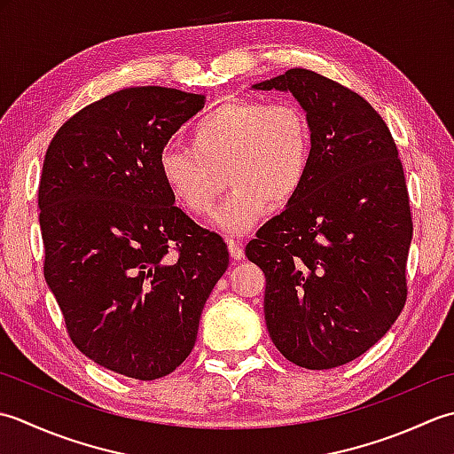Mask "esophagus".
<instances>
[{
    "label": "esophagus",
    "mask_w": 454,
    "mask_h": 454,
    "mask_svg": "<svg viewBox=\"0 0 454 454\" xmlns=\"http://www.w3.org/2000/svg\"><path fill=\"white\" fill-rule=\"evenodd\" d=\"M227 245H229V253H231V256L235 258V261L245 258V248H243V243H240V240L227 239Z\"/></svg>",
    "instance_id": "esophagus-1"
}]
</instances>
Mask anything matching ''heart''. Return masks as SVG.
Segmentation results:
<instances>
[{"label": "heart", "mask_w": 454, "mask_h": 454, "mask_svg": "<svg viewBox=\"0 0 454 454\" xmlns=\"http://www.w3.org/2000/svg\"><path fill=\"white\" fill-rule=\"evenodd\" d=\"M190 141L162 146L160 180L184 209L203 217L214 211L227 172L233 192L215 219L237 233L251 229L270 203L290 206L313 164L309 119L292 101H227L192 127Z\"/></svg>", "instance_id": "heart-1"}]
</instances>
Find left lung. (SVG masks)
Instances as JSON below:
<instances>
[{"label": "left lung", "instance_id": "1", "mask_svg": "<svg viewBox=\"0 0 454 454\" xmlns=\"http://www.w3.org/2000/svg\"><path fill=\"white\" fill-rule=\"evenodd\" d=\"M254 88L292 91L313 131L301 193L245 248L266 276V327L294 364H347L408 300L413 221L397 146L364 98L317 72L292 68Z\"/></svg>", "mask_w": 454, "mask_h": 454}]
</instances>
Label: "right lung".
Returning <instances> with one entry per match:
<instances>
[{
	"mask_svg": "<svg viewBox=\"0 0 454 454\" xmlns=\"http://www.w3.org/2000/svg\"><path fill=\"white\" fill-rule=\"evenodd\" d=\"M201 107L174 88L119 90L74 114L44 154V280L72 343L135 380L188 358L229 266L225 240L176 207L159 174L162 146Z\"/></svg>",
	"mask_w": 454,
	"mask_h": 454,
	"instance_id": "obj_1",
	"label": "right lung"
}]
</instances>
